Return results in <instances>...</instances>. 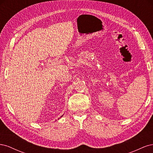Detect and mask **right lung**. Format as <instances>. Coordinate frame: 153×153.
<instances>
[{"label":"right lung","instance_id":"add662e5","mask_svg":"<svg viewBox=\"0 0 153 153\" xmlns=\"http://www.w3.org/2000/svg\"><path fill=\"white\" fill-rule=\"evenodd\" d=\"M62 116H61V117H62Z\"/></svg>","mask_w":153,"mask_h":153}]
</instances>
